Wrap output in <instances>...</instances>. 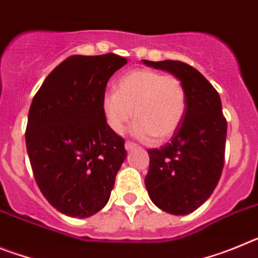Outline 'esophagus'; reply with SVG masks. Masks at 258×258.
<instances>
[{"label": "esophagus", "mask_w": 258, "mask_h": 258, "mask_svg": "<svg viewBox=\"0 0 258 258\" xmlns=\"http://www.w3.org/2000/svg\"><path fill=\"white\" fill-rule=\"evenodd\" d=\"M136 147H137L136 143L129 142V141H127V142H125V150H126V151H131V150L136 149Z\"/></svg>", "instance_id": "obj_1"}]
</instances>
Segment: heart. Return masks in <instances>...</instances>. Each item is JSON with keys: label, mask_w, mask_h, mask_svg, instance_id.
Returning <instances> with one entry per match:
<instances>
[{"label": "heart", "mask_w": 258, "mask_h": 258, "mask_svg": "<svg viewBox=\"0 0 258 258\" xmlns=\"http://www.w3.org/2000/svg\"><path fill=\"white\" fill-rule=\"evenodd\" d=\"M187 107L186 89L174 75L154 70H134L118 80L117 90L102 97V111L108 127L122 134L136 117L132 129L142 142L169 140L183 121Z\"/></svg>", "instance_id": "b5f03b06"}]
</instances>
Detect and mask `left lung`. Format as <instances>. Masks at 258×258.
Returning <instances> with one entry per match:
<instances>
[{
	"label": "left lung",
	"mask_w": 258,
	"mask_h": 258,
	"mask_svg": "<svg viewBox=\"0 0 258 258\" xmlns=\"http://www.w3.org/2000/svg\"><path fill=\"white\" fill-rule=\"evenodd\" d=\"M142 61L177 76L186 89L183 121L170 143L149 150L150 169L145 178L150 199L157 208L184 216L207 202L222 173L227 122L221 98L208 80L186 63Z\"/></svg>",
	"instance_id": "8db88e82"
}]
</instances>
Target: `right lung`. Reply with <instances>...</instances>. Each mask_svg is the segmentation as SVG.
Masks as SVG:
<instances>
[{"label":"right lung","mask_w":258,"mask_h":258,"mask_svg":"<svg viewBox=\"0 0 258 258\" xmlns=\"http://www.w3.org/2000/svg\"><path fill=\"white\" fill-rule=\"evenodd\" d=\"M127 63L116 54L72 55L50 72L28 113L26 143L41 192L60 213L101 211L126 159L125 141L108 127L102 97Z\"/></svg>","instance_id":"1"}]
</instances>
